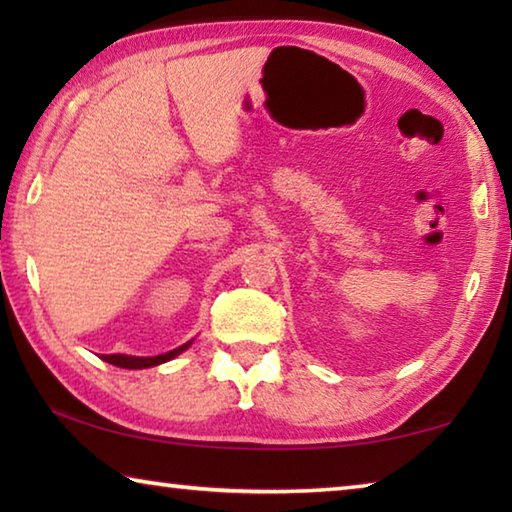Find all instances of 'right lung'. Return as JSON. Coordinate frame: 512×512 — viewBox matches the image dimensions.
I'll return each mask as SVG.
<instances>
[{
	"instance_id": "obj_1",
	"label": "right lung",
	"mask_w": 512,
	"mask_h": 512,
	"mask_svg": "<svg viewBox=\"0 0 512 512\" xmlns=\"http://www.w3.org/2000/svg\"><path fill=\"white\" fill-rule=\"evenodd\" d=\"M189 345H192V341L180 345V348L171 350V352H164V354H158V357H128V354H103V361L112 363V366L117 368H128V370H142V368H151V366H160V363L164 361H171L173 357H178L180 352H185Z\"/></svg>"
}]
</instances>
